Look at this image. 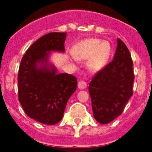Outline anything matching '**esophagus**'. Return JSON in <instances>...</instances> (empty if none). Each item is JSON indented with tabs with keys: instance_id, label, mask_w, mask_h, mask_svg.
<instances>
[{
	"instance_id": "esophagus-1",
	"label": "esophagus",
	"mask_w": 152,
	"mask_h": 152,
	"mask_svg": "<svg viewBox=\"0 0 152 152\" xmlns=\"http://www.w3.org/2000/svg\"><path fill=\"white\" fill-rule=\"evenodd\" d=\"M87 88V83L84 80H80L78 82V88L80 90H84Z\"/></svg>"
}]
</instances>
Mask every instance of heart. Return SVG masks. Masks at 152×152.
<instances>
[{
    "label": "heart",
    "mask_w": 152,
    "mask_h": 152,
    "mask_svg": "<svg viewBox=\"0 0 152 152\" xmlns=\"http://www.w3.org/2000/svg\"><path fill=\"white\" fill-rule=\"evenodd\" d=\"M72 54L75 59L87 60L86 67L88 71L96 73L108 63L112 54V46L108 41L90 38L77 42L72 48Z\"/></svg>",
    "instance_id": "heart-1"
}]
</instances>
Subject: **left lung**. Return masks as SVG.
Segmentation results:
<instances>
[{"mask_svg": "<svg viewBox=\"0 0 152 152\" xmlns=\"http://www.w3.org/2000/svg\"><path fill=\"white\" fill-rule=\"evenodd\" d=\"M133 63L128 48L117 39L113 60L93 77L89 84L94 117L107 124L120 116L132 96Z\"/></svg>", "mask_w": 152, "mask_h": 152, "instance_id": "8db88e82", "label": "left lung"}]
</instances>
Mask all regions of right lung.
I'll return each instance as SVG.
<instances>
[{
	"label": "right lung",
	"mask_w": 152,
	"mask_h": 152,
	"mask_svg": "<svg viewBox=\"0 0 152 152\" xmlns=\"http://www.w3.org/2000/svg\"><path fill=\"white\" fill-rule=\"evenodd\" d=\"M66 33H49L36 40L21 60L18 72V98L29 117L39 123L55 125L77 89V78L58 73L50 62L51 52L64 53Z\"/></svg>",
	"instance_id": "1"
}]
</instances>
